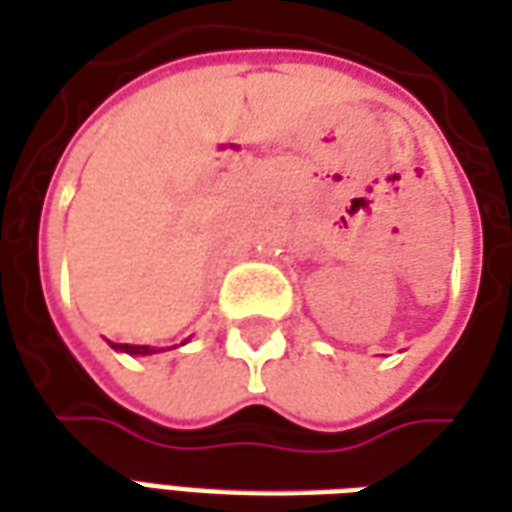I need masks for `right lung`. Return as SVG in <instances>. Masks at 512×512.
<instances>
[{
  "mask_svg": "<svg viewBox=\"0 0 512 512\" xmlns=\"http://www.w3.org/2000/svg\"><path fill=\"white\" fill-rule=\"evenodd\" d=\"M111 349L125 354H155L158 349H149V346H133V343H111Z\"/></svg>",
  "mask_w": 512,
  "mask_h": 512,
  "instance_id": "1",
  "label": "right lung"
}]
</instances>
